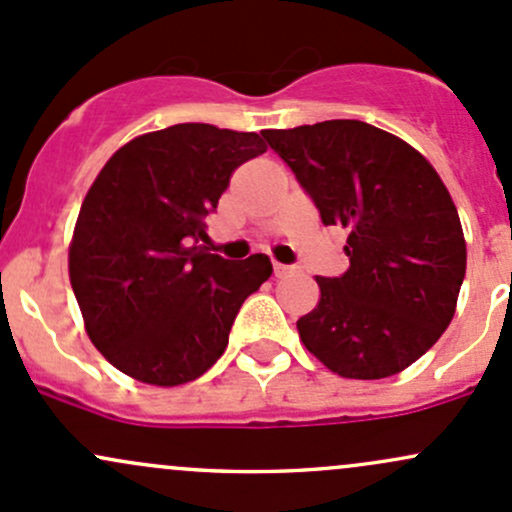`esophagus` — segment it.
<instances>
[{
	"label": "esophagus",
	"mask_w": 512,
	"mask_h": 512,
	"mask_svg": "<svg viewBox=\"0 0 512 512\" xmlns=\"http://www.w3.org/2000/svg\"><path fill=\"white\" fill-rule=\"evenodd\" d=\"M293 271H295L293 266H285V263H273V273H276V278L290 276V273H293Z\"/></svg>",
	"instance_id": "1"
}]
</instances>
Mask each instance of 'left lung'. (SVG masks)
Masks as SVG:
<instances>
[{"mask_svg":"<svg viewBox=\"0 0 512 512\" xmlns=\"http://www.w3.org/2000/svg\"><path fill=\"white\" fill-rule=\"evenodd\" d=\"M310 192L322 222L349 229L339 278H320L300 342L342 378L415 364L452 322L466 241L447 185L417 148L356 119L261 131Z\"/></svg>","mask_w":512,"mask_h":512,"instance_id":"obj_1","label":"left lung"}]
</instances>
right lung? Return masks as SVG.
Segmentation results:
<instances>
[{"label": "right lung", "mask_w": 512, "mask_h": 512, "mask_svg": "<svg viewBox=\"0 0 512 512\" xmlns=\"http://www.w3.org/2000/svg\"><path fill=\"white\" fill-rule=\"evenodd\" d=\"M254 131L175 124L141 134L104 163L68 249L85 332L114 368L148 386L195 381L229 344L236 312L271 278L266 254L227 261L207 239L241 163L266 153Z\"/></svg>", "instance_id": "add662e5"}]
</instances>
